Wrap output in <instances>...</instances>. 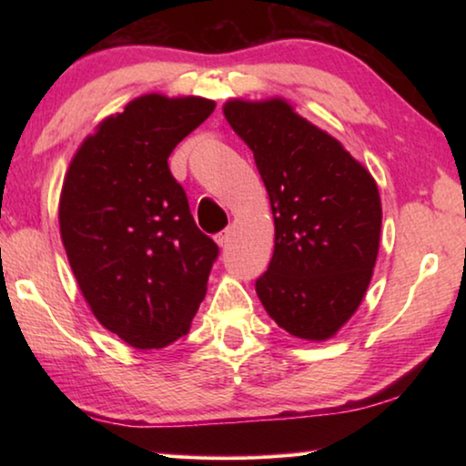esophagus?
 Segmentation results:
<instances>
[{"label": "esophagus", "mask_w": 466, "mask_h": 466, "mask_svg": "<svg viewBox=\"0 0 466 466\" xmlns=\"http://www.w3.org/2000/svg\"><path fill=\"white\" fill-rule=\"evenodd\" d=\"M216 242H218V247H219V248H226V247H228V242H230V232H228V230L219 232V234L216 236Z\"/></svg>", "instance_id": "obj_1"}]
</instances>
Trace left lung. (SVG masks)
Wrapping results in <instances>:
<instances>
[{"label": "left lung", "instance_id": "left-lung-1", "mask_svg": "<svg viewBox=\"0 0 466 466\" xmlns=\"http://www.w3.org/2000/svg\"><path fill=\"white\" fill-rule=\"evenodd\" d=\"M222 110L255 156L271 203L275 247L257 296L289 335L327 341L372 281L382 228L376 180L286 98H230Z\"/></svg>", "mask_w": 466, "mask_h": 466}]
</instances>
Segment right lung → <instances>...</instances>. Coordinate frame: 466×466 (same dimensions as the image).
Instances as JSON below:
<instances>
[{
    "instance_id": "1",
    "label": "right lung",
    "mask_w": 466,
    "mask_h": 466,
    "mask_svg": "<svg viewBox=\"0 0 466 466\" xmlns=\"http://www.w3.org/2000/svg\"><path fill=\"white\" fill-rule=\"evenodd\" d=\"M201 96L141 94L102 119L69 162L59 232L86 304L136 350L188 333L218 257L168 156L214 113Z\"/></svg>"
}]
</instances>
